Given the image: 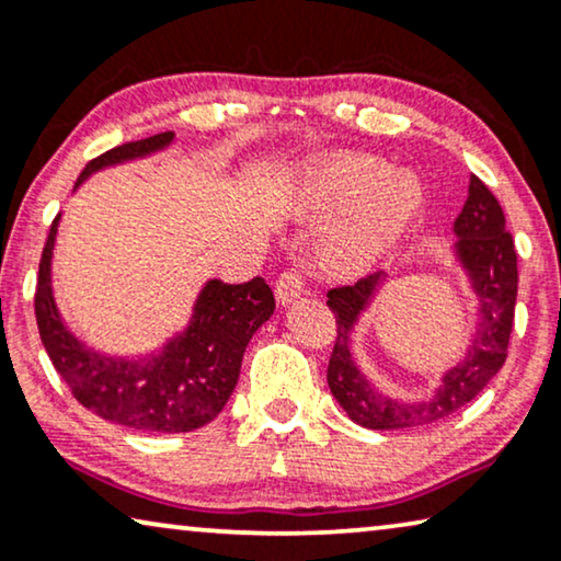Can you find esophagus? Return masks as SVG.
Instances as JSON below:
<instances>
[{
  "mask_svg": "<svg viewBox=\"0 0 561 561\" xmlns=\"http://www.w3.org/2000/svg\"><path fill=\"white\" fill-rule=\"evenodd\" d=\"M274 291H277V299H279L282 305L295 302V299L305 291L302 274H299L297 270H284V272L279 274L277 287H274Z\"/></svg>",
  "mask_w": 561,
  "mask_h": 561,
  "instance_id": "1",
  "label": "esophagus"
}]
</instances>
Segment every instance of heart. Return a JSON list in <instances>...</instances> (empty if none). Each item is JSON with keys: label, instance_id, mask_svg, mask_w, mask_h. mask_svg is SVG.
<instances>
[{"label": "heart", "instance_id": "b5f03b06", "mask_svg": "<svg viewBox=\"0 0 561 561\" xmlns=\"http://www.w3.org/2000/svg\"><path fill=\"white\" fill-rule=\"evenodd\" d=\"M314 193L330 208H353L356 216L325 247L335 270L356 272L374 262L422 205V187L407 172H391L378 157H341L314 172Z\"/></svg>", "mask_w": 561, "mask_h": 561}]
</instances>
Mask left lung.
<instances>
[{"label":"left lung","instance_id":"1","mask_svg":"<svg viewBox=\"0 0 561 561\" xmlns=\"http://www.w3.org/2000/svg\"><path fill=\"white\" fill-rule=\"evenodd\" d=\"M455 236L453 254L478 299V322L465 356L445 370L439 386L427 399L404 401L381 393L353 358L351 333L386 274H368L351 287L328 291V307L337 322L335 348L328 363V386L345 414L360 427L412 430L445 420L476 399L506 363L518 291L516 249L506 231L501 203L476 175H470L468 201L455 218Z\"/></svg>","mask_w":561,"mask_h":561}]
</instances>
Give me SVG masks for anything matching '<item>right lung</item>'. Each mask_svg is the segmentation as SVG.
<instances>
[{
  "label": "right lung",
  "instance_id": "1",
  "mask_svg": "<svg viewBox=\"0 0 561 561\" xmlns=\"http://www.w3.org/2000/svg\"><path fill=\"white\" fill-rule=\"evenodd\" d=\"M175 134L126 141L85 164L76 187L93 172L141 160L170 147ZM60 213L47 233L35 291V318L53 366L73 397L101 420L122 427L193 432L216 420L231 399L241 374L243 351L274 314V295L262 277L243 284L208 279L193 305L191 322L157 353L137 358L106 356L70 333L53 295V249Z\"/></svg>",
  "mask_w": 561,
  "mask_h": 561
}]
</instances>
